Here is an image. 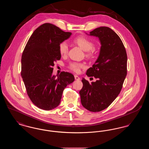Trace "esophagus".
Instances as JSON below:
<instances>
[{"label":"esophagus","instance_id":"obj_1","mask_svg":"<svg viewBox=\"0 0 149 149\" xmlns=\"http://www.w3.org/2000/svg\"><path fill=\"white\" fill-rule=\"evenodd\" d=\"M74 77H75V79L77 80H79L80 79V78H79L77 75H74Z\"/></svg>","mask_w":149,"mask_h":149}]
</instances>
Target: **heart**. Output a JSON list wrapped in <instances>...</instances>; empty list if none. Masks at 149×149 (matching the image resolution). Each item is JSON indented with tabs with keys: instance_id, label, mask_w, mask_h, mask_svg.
<instances>
[{
	"instance_id": "obj_1",
	"label": "heart",
	"mask_w": 149,
	"mask_h": 149,
	"mask_svg": "<svg viewBox=\"0 0 149 149\" xmlns=\"http://www.w3.org/2000/svg\"><path fill=\"white\" fill-rule=\"evenodd\" d=\"M73 42L75 44L78 45L82 49L86 52V55L87 56H91L93 54V48L94 47V44L92 41L89 38L83 36H80L75 37L73 40ZM58 50L61 55H66L69 51V46L66 41H63L59 44ZM85 67L84 64L77 62H72L69 64V68L72 71L78 72L80 69Z\"/></svg>"
}]
</instances>
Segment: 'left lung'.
<instances>
[{
    "label": "left lung",
    "instance_id": "left-lung-1",
    "mask_svg": "<svg viewBox=\"0 0 149 149\" xmlns=\"http://www.w3.org/2000/svg\"><path fill=\"white\" fill-rule=\"evenodd\" d=\"M90 35L99 38L101 47L98 59L86 74L97 80L89 83L83 78L79 94L83 106L97 112L109 106L120 94L127 75V56L122 40L112 29L98 27Z\"/></svg>",
    "mask_w": 149,
    "mask_h": 149
}]
</instances>
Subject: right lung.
<instances>
[{
  "label": "right lung",
  "instance_id": "obj_1",
  "mask_svg": "<svg viewBox=\"0 0 149 149\" xmlns=\"http://www.w3.org/2000/svg\"><path fill=\"white\" fill-rule=\"evenodd\" d=\"M71 35L44 23L33 32L23 50L22 78L29 99L40 109L49 111L58 106L64 89L75 80L69 72L62 71L57 77L52 74L54 62L61 58L59 44Z\"/></svg>",
  "mask_w": 149,
  "mask_h": 149
}]
</instances>
